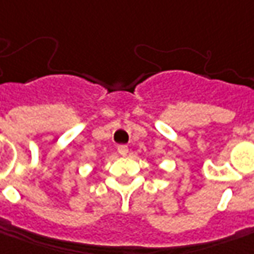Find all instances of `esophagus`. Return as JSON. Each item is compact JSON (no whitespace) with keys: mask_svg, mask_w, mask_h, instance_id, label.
I'll return each mask as SVG.
<instances>
[{"mask_svg":"<svg viewBox=\"0 0 254 254\" xmlns=\"http://www.w3.org/2000/svg\"><path fill=\"white\" fill-rule=\"evenodd\" d=\"M127 152H129V149H127V146H118V153L121 154V156H127Z\"/></svg>","mask_w":254,"mask_h":254,"instance_id":"34e87169","label":"esophagus"}]
</instances>
